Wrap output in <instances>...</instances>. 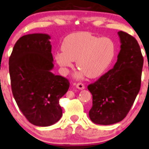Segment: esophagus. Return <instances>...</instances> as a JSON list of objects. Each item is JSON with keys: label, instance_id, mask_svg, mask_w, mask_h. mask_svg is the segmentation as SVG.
Segmentation results:
<instances>
[{"label": "esophagus", "instance_id": "34e87169", "mask_svg": "<svg viewBox=\"0 0 149 149\" xmlns=\"http://www.w3.org/2000/svg\"><path fill=\"white\" fill-rule=\"evenodd\" d=\"M76 87L77 89H79V90H84V89L85 88V85L82 83H77L76 85Z\"/></svg>", "mask_w": 149, "mask_h": 149}]
</instances>
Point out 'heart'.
<instances>
[{"mask_svg":"<svg viewBox=\"0 0 149 149\" xmlns=\"http://www.w3.org/2000/svg\"><path fill=\"white\" fill-rule=\"evenodd\" d=\"M62 51L55 54V59L64 72L73 67V61L81 71L78 77L89 78L101 76L110 67L116 56V44L108 37L99 38L87 32H77L67 36Z\"/></svg>","mask_w":149,"mask_h":149,"instance_id":"b5f03b06","label":"heart"}]
</instances>
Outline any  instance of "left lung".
I'll list each match as a JSON object with an SVG mask.
<instances>
[{"label": "left lung", "mask_w": 149, "mask_h": 149, "mask_svg": "<svg viewBox=\"0 0 149 149\" xmlns=\"http://www.w3.org/2000/svg\"><path fill=\"white\" fill-rule=\"evenodd\" d=\"M120 51L112 70L88 85L93 95L90 120L98 125H112L123 120L140 90L143 58L134 37L118 32Z\"/></svg>", "instance_id": "left-lung-1"}]
</instances>
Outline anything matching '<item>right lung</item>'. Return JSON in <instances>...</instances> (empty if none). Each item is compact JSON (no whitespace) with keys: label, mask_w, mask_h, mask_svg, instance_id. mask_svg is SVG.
Here are the masks:
<instances>
[{"label":"right lung","mask_w":149,"mask_h":149,"mask_svg":"<svg viewBox=\"0 0 149 149\" xmlns=\"http://www.w3.org/2000/svg\"><path fill=\"white\" fill-rule=\"evenodd\" d=\"M51 36L31 33L16 41L9 58L11 89L18 108L31 123L50 126L62 116L59 100L70 87L68 79L52 72Z\"/></svg>","instance_id":"1"}]
</instances>
